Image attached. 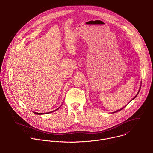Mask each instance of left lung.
<instances>
[{"mask_svg":"<svg viewBox=\"0 0 153 153\" xmlns=\"http://www.w3.org/2000/svg\"><path fill=\"white\" fill-rule=\"evenodd\" d=\"M141 86H140V90H139V91H138V93H137V95H136V96H135V97H134V98H133V99H132V100H134V99H135V98H136V97H137V95H138V94H139V92H140V89H141ZM132 100H131V101H132ZM131 101H130V102H131ZM125 107H126V106H125ZM123 108H122V109H120V110H117V111H114V112H113V113H116V112H117V111H120V110H122V109H123Z\"/></svg>","mask_w":153,"mask_h":153,"instance_id":"left-lung-1","label":"left lung"}]
</instances>
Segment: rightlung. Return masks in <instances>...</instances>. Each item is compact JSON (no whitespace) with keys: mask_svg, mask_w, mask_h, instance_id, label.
<instances>
[{"mask_svg":"<svg viewBox=\"0 0 153 153\" xmlns=\"http://www.w3.org/2000/svg\"><path fill=\"white\" fill-rule=\"evenodd\" d=\"M61 106H60V107H59L58 108H57L56 110H54V111H56L57 110H58V109H59V108L61 107ZM53 111H51V112H49V113H43H43H36V112H34V111H33V113H34V114H38V115L39 114V115H40V114H48V113H51V112H53Z\"/></svg>","mask_w":153,"mask_h":153,"instance_id":"right-lung-1","label":"right lung"}]
</instances>
